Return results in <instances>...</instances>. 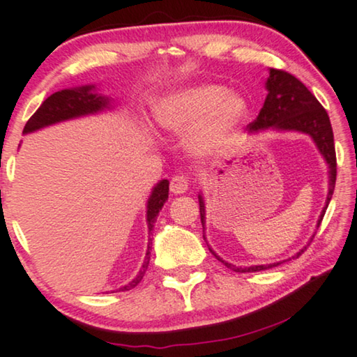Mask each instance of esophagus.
Segmentation results:
<instances>
[{
  "mask_svg": "<svg viewBox=\"0 0 357 357\" xmlns=\"http://www.w3.org/2000/svg\"><path fill=\"white\" fill-rule=\"evenodd\" d=\"M189 188V179L183 176V174H176V176L172 178V183H169V189H172L173 194H184Z\"/></svg>",
  "mask_w": 357,
  "mask_h": 357,
  "instance_id": "1",
  "label": "esophagus"
}]
</instances>
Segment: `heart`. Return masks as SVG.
Listing matches in <instances>:
<instances>
[{"mask_svg": "<svg viewBox=\"0 0 357 357\" xmlns=\"http://www.w3.org/2000/svg\"><path fill=\"white\" fill-rule=\"evenodd\" d=\"M248 100L225 84L205 83L158 99L153 115L163 130L183 135L192 130L189 146L200 155L226 151L248 116Z\"/></svg>", "mask_w": 357, "mask_h": 357, "instance_id": "1", "label": "heart"}]
</instances>
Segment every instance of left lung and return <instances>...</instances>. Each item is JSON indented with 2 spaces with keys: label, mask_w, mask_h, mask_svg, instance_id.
<instances>
[{
  "label": "left lung",
  "mask_w": 357,
  "mask_h": 357,
  "mask_svg": "<svg viewBox=\"0 0 357 357\" xmlns=\"http://www.w3.org/2000/svg\"><path fill=\"white\" fill-rule=\"evenodd\" d=\"M266 89H268V96H266L263 107L259 110L257 120L252 121V123L247 126V130L250 132H258L271 128V130L275 131H298L311 136V139L314 141L321 155L326 158V162L328 165V194L326 206H324L321 216H319V227L324 215H326L327 206L331 204L335 189V181H337V155H335L331 119H328L326 109H324L321 102L316 99V96L312 94L300 79L290 75L289 72L278 70V68H269V77L266 79ZM199 205L200 221L205 231V202L202 195H199ZM312 238H314V236H312ZM305 250L306 247L301 248L300 252L291 258H298ZM210 252L215 255L222 264H226L227 268L236 271V273H257V271L275 268V266L287 261V259H284V261L273 264L248 266V268H242L241 266V268H238V266L226 263L225 259L218 257L211 248Z\"/></svg>",
  "instance_id": "obj_1"
}]
</instances>
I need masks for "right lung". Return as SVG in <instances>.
Instances as JSON below:
<instances>
[{
    "mask_svg": "<svg viewBox=\"0 0 357 357\" xmlns=\"http://www.w3.org/2000/svg\"><path fill=\"white\" fill-rule=\"evenodd\" d=\"M110 99L105 98L102 94L96 93L94 84H88V86H79V88H70V89H62V91H57L51 94L45 102L40 105V109L35 112L33 115L30 116V120L26 121L24 128V135H29V132H33L36 130H41V128L59 123V121L78 119V116L84 115H94L98 112H102L105 109H110ZM169 181L162 179L155 188L152 189L151 197L147 200V227L149 232L153 229V222L157 221L158 213H160L162 206L165 202L168 200V190H169ZM151 241H149L147 252H146V259L144 264L139 271V274L132 279L130 284H126L119 289L120 291L131 290L139 284L144 278L149 259H151Z\"/></svg>",
    "mask_w": 357,
    "mask_h": 357,
    "instance_id": "add662e5",
    "label": "right lung"
}]
</instances>
